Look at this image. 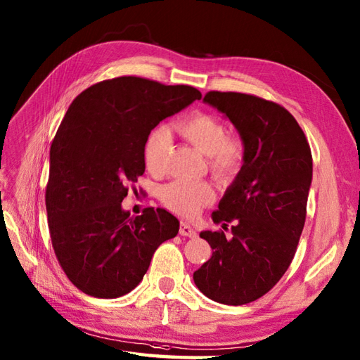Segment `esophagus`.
<instances>
[{
    "instance_id": "esophagus-1",
    "label": "esophagus",
    "mask_w": 360,
    "mask_h": 360,
    "mask_svg": "<svg viewBox=\"0 0 360 360\" xmlns=\"http://www.w3.org/2000/svg\"><path fill=\"white\" fill-rule=\"evenodd\" d=\"M180 235L189 236V238H195V236H197V231H195L194 227H192L191 224H188V223H185V221H181V224H180Z\"/></svg>"
}]
</instances>
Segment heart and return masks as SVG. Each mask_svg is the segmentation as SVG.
Returning <instances> with one entry per match:
<instances>
[{
  "instance_id": "obj_1",
  "label": "heart",
  "mask_w": 360,
  "mask_h": 360,
  "mask_svg": "<svg viewBox=\"0 0 360 360\" xmlns=\"http://www.w3.org/2000/svg\"><path fill=\"white\" fill-rule=\"evenodd\" d=\"M180 133L197 150L207 155L209 169L218 179L229 180L240 172L244 163V143L240 137L226 136L223 122L207 112H195L179 124ZM171 146V133L166 127L154 128L148 136L143 159L146 169L151 174L165 171L166 155ZM215 194L207 181L175 180L165 185L160 191L163 205L181 217H195L200 210L212 203Z\"/></svg>"
}]
</instances>
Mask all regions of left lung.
Wrapping results in <instances>:
<instances>
[{
	"mask_svg": "<svg viewBox=\"0 0 360 360\" xmlns=\"http://www.w3.org/2000/svg\"><path fill=\"white\" fill-rule=\"evenodd\" d=\"M203 101L232 122L246 154L212 212L224 231L232 224V235L200 233L212 257L194 271V283L209 300L243 305L266 295L295 257L311 185V151L281 105L232 91H209Z\"/></svg>",
	"mask_w": 360,
	"mask_h": 360,
	"instance_id": "obj_1",
	"label": "left lung"
}]
</instances>
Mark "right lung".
Listing matches in <instances>:
<instances>
[{
	"label": "right lung",
	"mask_w": 360,
	"mask_h": 360,
	"mask_svg": "<svg viewBox=\"0 0 360 360\" xmlns=\"http://www.w3.org/2000/svg\"><path fill=\"white\" fill-rule=\"evenodd\" d=\"M201 93L122 76L86 89L70 105L50 148L46 207L51 244L70 281L112 300L143 279L157 248L179 233L168 210L122 209L128 186L145 172L151 131Z\"/></svg>",
	"instance_id": "add662e5"
}]
</instances>
